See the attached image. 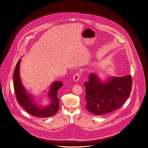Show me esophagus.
<instances>
[{
    "mask_svg": "<svg viewBox=\"0 0 148 148\" xmlns=\"http://www.w3.org/2000/svg\"><path fill=\"white\" fill-rule=\"evenodd\" d=\"M79 76H80V73L79 72L76 73L73 76V79L74 81L77 82L79 79Z\"/></svg>",
    "mask_w": 148,
    "mask_h": 148,
    "instance_id": "esophagus-1",
    "label": "esophagus"
}]
</instances>
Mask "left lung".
<instances>
[{
  "mask_svg": "<svg viewBox=\"0 0 148 148\" xmlns=\"http://www.w3.org/2000/svg\"><path fill=\"white\" fill-rule=\"evenodd\" d=\"M84 86L88 110L95 115H105L120 108L128 98L132 79L128 75L110 77L102 82L96 73H92Z\"/></svg>",
  "mask_w": 148,
  "mask_h": 148,
  "instance_id": "obj_1",
  "label": "left lung"
}]
</instances>
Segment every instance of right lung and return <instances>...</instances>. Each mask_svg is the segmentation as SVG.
Masks as SVG:
<instances>
[{"instance_id":"right-lung-1","label":"right lung","mask_w":148,"mask_h":148,"mask_svg":"<svg viewBox=\"0 0 148 148\" xmlns=\"http://www.w3.org/2000/svg\"><path fill=\"white\" fill-rule=\"evenodd\" d=\"M21 60L19 59L17 62L13 74L14 89L18 102L31 115L42 118H48L54 115L59 107V99L57 97L58 91L62 86L63 83L59 81L53 82L48 94L51 101L50 104L44 107L38 106L34 101L33 96L27 92L22 84L20 76Z\"/></svg>"}]
</instances>
